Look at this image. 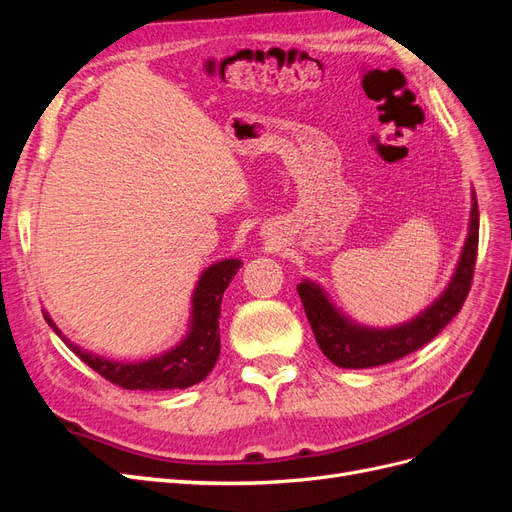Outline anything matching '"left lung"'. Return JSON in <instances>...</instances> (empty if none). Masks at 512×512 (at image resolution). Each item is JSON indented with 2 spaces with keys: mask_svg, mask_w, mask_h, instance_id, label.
Masks as SVG:
<instances>
[{
  "mask_svg": "<svg viewBox=\"0 0 512 512\" xmlns=\"http://www.w3.org/2000/svg\"><path fill=\"white\" fill-rule=\"evenodd\" d=\"M478 252V205L476 194H472L470 230L466 245H463L457 269L448 282L446 290L433 301L423 314H418L410 322L399 324L391 329L363 327L352 322L331 303L329 294L318 284L303 280L297 290L303 301L305 314L316 342L327 359L346 369H367L384 363H393L431 342L448 322H451L466 301Z\"/></svg>",
  "mask_w": 512,
  "mask_h": 512,
  "instance_id": "left-lung-1",
  "label": "left lung"
}]
</instances>
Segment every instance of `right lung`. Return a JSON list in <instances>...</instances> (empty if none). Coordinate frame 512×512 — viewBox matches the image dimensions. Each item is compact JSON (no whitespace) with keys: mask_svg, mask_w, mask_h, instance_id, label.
I'll list each match as a JSON object with an SVG mask.
<instances>
[{"mask_svg":"<svg viewBox=\"0 0 512 512\" xmlns=\"http://www.w3.org/2000/svg\"><path fill=\"white\" fill-rule=\"evenodd\" d=\"M243 265L237 258H226L213 262L203 271L192 294V316L190 329L181 342L166 350L164 354L151 356L147 361L138 363H119L104 359L94 352H87L81 346L72 344L70 339L61 335L57 324L44 312V320L49 327L64 339L66 346L79 356L83 363L98 371L102 378L113 382L121 389L130 391H170V389H188L209 376L215 361L220 356V307L222 297L232 277L237 275Z\"/></svg>","mask_w":512,"mask_h":512,"instance_id":"1","label":"right lung"}]
</instances>
